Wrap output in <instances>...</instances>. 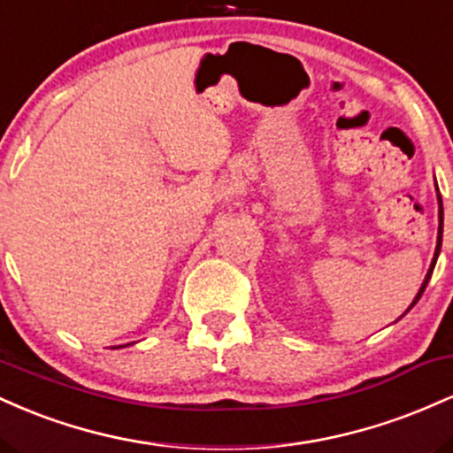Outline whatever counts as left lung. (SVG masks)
Here are the masks:
<instances>
[{"mask_svg":"<svg viewBox=\"0 0 453 453\" xmlns=\"http://www.w3.org/2000/svg\"><path fill=\"white\" fill-rule=\"evenodd\" d=\"M436 191H439V187H436ZM439 219H441V226H439V241H436V251H434V259H433V266H430V270H428V274H426V280H424V285H422V288H419V292H418V296H415L413 304H411V306H409V309H413V306H415V303H418V300H419V298H422V294H424L426 285H428V280H430V274H433V270H434L436 257H439V251H441V241H443V200H441V194H439ZM409 309H407V311H409Z\"/></svg>","mask_w":453,"mask_h":453,"instance_id":"8db88e82","label":"left lung"}]
</instances>
